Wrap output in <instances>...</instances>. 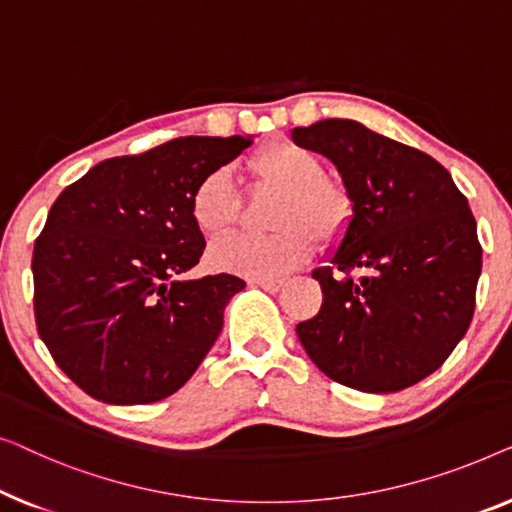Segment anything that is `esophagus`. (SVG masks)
<instances>
[{"mask_svg":"<svg viewBox=\"0 0 512 512\" xmlns=\"http://www.w3.org/2000/svg\"><path fill=\"white\" fill-rule=\"evenodd\" d=\"M253 285H259L266 292H278L285 287V278H253L250 280Z\"/></svg>","mask_w":512,"mask_h":512,"instance_id":"34e87169","label":"esophagus"}]
</instances>
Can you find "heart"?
I'll use <instances>...</instances> for the list:
<instances>
[{
    "mask_svg": "<svg viewBox=\"0 0 512 512\" xmlns=\"http://www.w3.org/2000/svg\"><path fill=\"white\" fill-rule=\"evenodd\" d=\"M250 169L283 197L273 211L269 236H232L211 248V264L243 276L271 278L297 269L313 253V236L334 241L348 222L350 204L336 183L322 178L320 157L292 141H273L257 150ZM201 234L222 236L239 215V194L227 169H215L197 183L190 199Z\"/></svg>",
    "mask_w": 512,
    "mask_h": 512,
    "instance_id": "1",
    "label": "heart"
}]
</instances>
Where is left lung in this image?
Instances as JSON below:
<instances>
[{
    "instance_id": "left-lung-1",
    "label": "left lung",
    "mask_w": 512,
    "mask_h": 512,
    "mask_svg": "<svg viewBox=\"0 0 512 512\" xmlns=\"http://www.w3.org/2000/svg\"><path fill=\"white\" fill-rule=\"evenodd\" d=\"M292 141L334 164L350 218L313 271L322 308L299 322L313 364L336 383L387 394L441 366L471 325L482 248L469 201L422 150L355 120L294 127ZM369 268L355 281L349 271Z\"/></svg>"
}]
</instances>
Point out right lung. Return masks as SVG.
Listing matches in <instances>:
<instances>
[{"mask_svg": "<svg viewBox=\"0 0 512 512\" xmlns=\"http://www.w3.org/2000/svg\"><path fill=\"white\" fill-rule=\"evenodd\" d=\"M253 136H183L99 162L64 187L34 243V318L57 366L97 401L167 399L222 331L241 278H183L204 253L190 199Z\"/></svg>", "mask_w": 512, "mask_h": 512, "instance_id": "right-lung-1", "label": "right lung"}]
</instances>
